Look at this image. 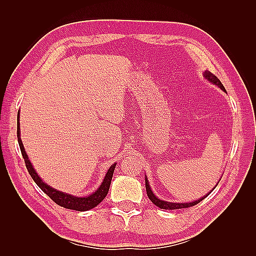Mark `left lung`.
Segmentation results:
<instances>
[{"instance_id": "1", "label": "left lung", "mask_w": 256, "mask_h": 256, "mask_svg": "<svg viewBox=\"0 0 256 256\" xmlns=\"http://www.w3.org/2000/svg\"><path fill=\"white\" fill-rule=\"evenodd\" d=\"M204 77H206V79H208V80L210 81V82L216 84L218 86H220V88H221L222 90L226 91L224 84H221V81L218 79V77H216V76H214V74H211L210 72H204ZM145 187H146V192H148V198L150 199L152 202H153L155 206H158V208H160V209H166V210H176V209L189 208V206H194V204H199L200 201H202V200L206 197V196H209V194L211 192H210L208 194H206L204 197L200 198V199L196 200V201H192V202H188V204H175V202H166V201L160 200L158 198L155 197V194H154L153 192H152V190H150V187L148 182V178H145Z\"/></svg>"}]
</instances>
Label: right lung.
I'll list each match as a JSON object with an SVG mask.
<instances>
[{"label": "right lung", "instance_id": "add662e5", "mask_svg": "<svg viewBox=\"0 0 256 256\" xmlns=\"http://www.w3.org/2000/svg\"><path fill=\"white\" fill-rule=\"evenodd\" d=\"M18 120H20V112L18 113V140L22 156H23L24 162H25V166L27 168V170H28L30 177L32 178V180L36 182L37 186L40 187L42 192H44L48 196V197H50L54 201V202H56L58 206H64V208L70 209V210L88 211L92 208H94V206H96L103 199L106 198V196L108 194V188H110L113 172H114V168H116V164H113L110 168H108L106 175L104 179H103V182L101 184V186L99 187V189H98L96 192H94L90 196H86V197H74V196H72V194L58 192V190L50 187L48 184H46L44 182H42V179L38 177L37 172H35L34 168H32L28 157H27V155L25 153L23 143H22L20 138Z\"/></svg>", "mask_w": 256, "mask_h": 256}]
</instances>
